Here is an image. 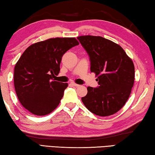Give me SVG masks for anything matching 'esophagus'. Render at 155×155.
<instances>
[{"label":"esophagus","mask_w":155,"mask_h":155,"mask_svg":"<svg viewBox=\"0 0 155 155\" xmlns=\"http://www.w3.org/2000/svg\"><path fill=\"white\" fill-rule=\"evenodd\" d=\"M71 84H72L73 86H74V87H80L79 84H76V83H75V82H71Z\"/></svg>","instance_id":"obj_1"}]
</instances>
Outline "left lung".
Wrapping results in <instances>:
<instances>
[{
  "label": "left lung",
  "instance_id": "left-lung-1",
  "mask_svg": "<svg viewBox=\"0 0 155 155\" xmlns=\"http://www.w3.org/2000/svg\"><path fill=\"white\" fill-rule=\"evenodd\" d=\"M89 55L91 72L97 77L99 87H88L82 101L98 116L112 115L123 107L135 81V67L120 45L101 36L78 37Z\"/></svg>",
  "mask_w": 155,
  "mask_h": 155
}]
</instances>
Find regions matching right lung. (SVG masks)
<instances>
[{
	"instance_id": "1",
	"label": "right lung",
	"mask_w": 155,
	"mask_h": 155,
	"mask_svg": "<svg viewBox=\"0 0 155 155\" xmlns=\"http://www.w3.org/2000/svg\"><path fill=\"white\" fill-rule=\"evenodd\" d=\"M79 45L75 38H55L31 45L14 68L17 97L23 107L35 115H48L59 105L67 83L55 81L62 57Z\"/></svg>"
}]
</instances>
